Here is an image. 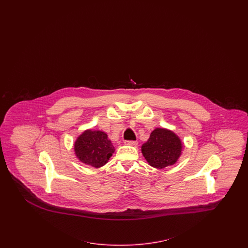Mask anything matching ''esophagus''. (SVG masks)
<instances>
[{"mask_svg":"<svg viewBox=\"0 0 248 248\" xmlns=\"http://www.w3.org/2000/svg\"><path fill=\"white\" fill-rule=\"evenodd\" d=\"M124 143H125V144H127V145H133V146H135V145H137V144H138V142H137V141H124Z\"/></svg>","mask_w":248,"mask_h":248,"instance_id":"esophagus-1","label":"esophagus"}]
</instances>
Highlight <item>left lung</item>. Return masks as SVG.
<instances>
[{"label":"left lung","mask_w":248,"mask_h":248,"mask_svg":"<svg viewBox=\"0 0 248 248\" xmlns=\"http://www.w3.org/2000/svg\"><path fill=\"white\" fill-rule=\"evenodd\" d=\"M182 143L170 130L156 128L150 138L142 145V153L148 164L158 169L173 165L181 155Z\"/></svg>","instance_id":"1"}]
</instances>
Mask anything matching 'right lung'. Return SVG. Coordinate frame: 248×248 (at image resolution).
Segmentation results:
<instances>
[{
	"instance_id": "right-lung-1",
	"label": "right lung",
	"mask_w": 248,
	"mask_h": 248,
	"mask_svg": "<svg viewBox=\"0 0 248 248\" xmlns=\"http://www.w3.org/2000/svg\"><path fill=\"white\" fill-rule=\"evenodd\" d=\"M75 151L81 162L98 168L108 162L114 147L104 132L87 130L77 138Z\"/></svg>"
}]
</instances>
